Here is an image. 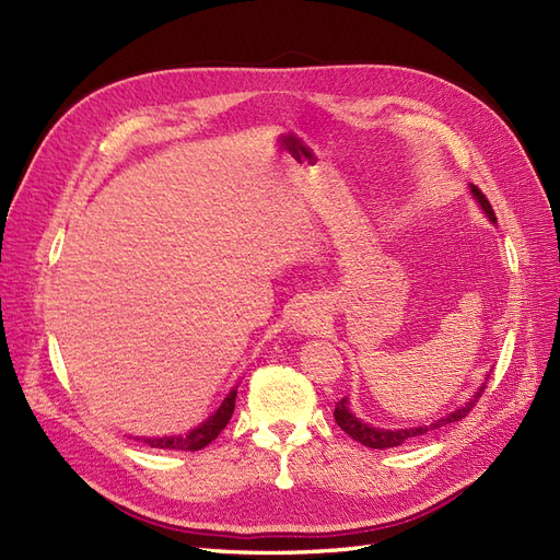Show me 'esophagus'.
Wrapping results in <instances>:
<instances>
[{
    "label": "esophagus",
    "mask_w": 560,
    "mask_h": 560,
    "mask_svg": "<svg viewBox=\"0 0 560 560\" xmlns=\"http://www.w3.org/2000/svg\"><path fill=\"white\" fill-rule=\"evenodd\" d=\"M294 325L299 327V329H313L315 325H317V317H315V313L311 311V308H301L299 313H296V317H294Z\"/></svg>",
    "instance_id": "esophagus-1"
}]
</instances>
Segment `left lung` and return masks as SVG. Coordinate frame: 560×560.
<instances>
[{
  "label": "left lung",
  "mask_w": 560,
  "mask_h": 560,
  "mask_svg": "<svg viewBox=\"0 0 560 560\" xmlns=\"http://www.w3.org/2000/svg\"><path fill=\"white\" fill-rule=\"evenodd\" d=\"M474 198L479 200V206L483 208V212L488 214L490 222H495V212L493 208H490L488 198L481 194V189H477V186H469ZM486 393V383L479 387V393L474 395L465 406H460V409L451 411L446 418H439L436 422H432V425H422V428H409V430H381V428H371L366 425V422H362L358 416H352V411L348 409V399H341L336 401V409H334V418L338 422V428H341L346 434H350L354 442H360L362 446H369V448H395V446H401L406 439H413V436H420L425 434L430 430H436V428H444L448 425V422H457L463 420L471 409L474 404L479 401V397Z\"/></svg>",
  "instance_id": "left-lung-1"
}]
</instances>
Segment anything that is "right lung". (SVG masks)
<instances>
[{"label": "right lung", "mask_w": 560, "mask_h": 560, "mask_svg": "<svg viewBox=\"0 0 560 560\" xmlns=\"http://www.w3.org/2000/svg\"><path fill=\"white\" fill-rule=\"evenodd\" d=\"M235 409V389L226 395V399L219 406L217 413L210 416L202 425H198L196 430H191L189 434L184 436H154V439H144V444H149L151 448H173V451H200L206 448L210 442L219 436L226 428V422L231 420Z\"/></svg>", "instance_id": "right-lung-1"}]
</instances>
